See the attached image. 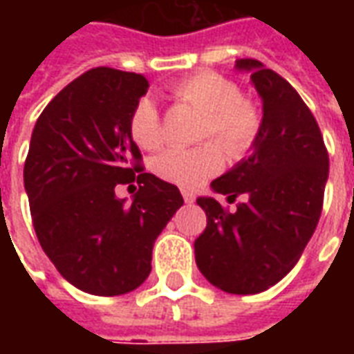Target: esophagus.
<instances>
[{"label":"esophagus","instance_id":"34e87169","mask_svg":"<svg viewBox=\"0 0 354 354\" xmlns=\"http://www.w3.org/2000/svg\"><path fill=\"white\" fill-rule=\"evenodd\" d=\"M182 197H184V201L187 205H192L193 201H195V193L187 192V189H182Z\"/></svg>","mask_w":354,"mask_h":354}]
</instances>
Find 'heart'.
<instances>
[{"label":"heart","mask_w":354,"mask_h":354,"mask_svg":"<svg viewBox=\"0 0 354 354\" xmlns=\"http://www.w3.org/2000/svg\"><path fill=\"white\" fill-rule=\"evenodd\" d=\"M172 91L178 100L205 113L201 138H216L231 157H243L258 142L263 123L260 106L241 94L230 77L207 70L178 81ZM129 132L142 149L151 151L162 146L165 129L151 98L144 96L134 104ZM219 145L210 140L195 147H170L153 161L155 174L170 184L197 187L223 169L225 153Z\"/></svg>","instance_id":"obj_1"}]
</instances>
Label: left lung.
Wrapping results in <instances>:
<instances>
[{"label":"left lung","mask_w":354,"mask_h":354,"mask_svg":"<svg viewBox=\"0 0 354 354\" xmlns=\"http://www.w3.org/2000/svg\"><path fill=\"white\" fill-rule=\"evenodd\" d=\"M263 102L252 153L216 178L212 189L233 203L230 212L199 197L207 227L195 241V261L210 284L230 294H258L296 266L322 212L328 151L317 119L296 88L256 58H239Z\"/></svg>","instance_id":"left-lung-1"}]
</instances>
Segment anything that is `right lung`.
<instances>
[{
    "label": "right lung",
    "instance_id": "right-lung-1",
    "mask_svg": "<svg viewBox=\"0 0 354 354\" xmlns=\"http://www.w3.org/2000/svg\"><path fill=\"white\" fill-rule=\"evenodd\" d=\"M144 75L93 68L47 104L24 162L32 222L43 252L75 288L121 296L151 271L155 239L184 205L176 185L144 172L129 132ZM136 183L131 205L117 185Z\"/></svg>",
    "mask_w": 354,
    "mask_h": 354
}]
</instances>
